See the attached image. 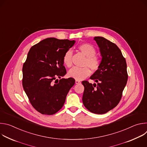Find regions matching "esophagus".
I'll use <instances>...</instances> for the list:
<instances>
[{"instance_id": "esophagus-1", "label": "esophagus", "mask_w": 147, "mask_h": 147, "mask_svg": "<svg viewBox=\"0 0 147 147\" xmlns=\"http://www.w3.org/2000/svg\"><path fill=\"white\" fill-rule=\"evenodd\" d=\"M75 82H76V84H80V83H81V82H80V81H78V80H76V81H75Z\"/></svg>"}]
</instances>
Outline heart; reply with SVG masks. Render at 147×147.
Masks as SVG:
<instances>
[{"instance_id": "heart-1", "label": "heart", "mask_w": 147, "mask_h": 147, "mask_svg": "<svg viewBox=\"0 0 147 147\" xmlns=\"http://www.w3.org/2000/svg\"><path fill=\"white\" fill-rule=\"evenodd\" d=\"M78 48L84 55L87 57L84 62V66H88L93 71L97 70L100 66V61L95 55L96 52L95 47L89 44H82L79 45ZM72 51L69 50L65 53L63 58V63L68 67H71L72 65ZM90 73V70L87 66L82 68L74 67L69 71L68 75L71 78L80 81L89 76Z\"/></svg>"}]
</instances>
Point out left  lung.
<instances>
[{"label":"left lung","instance_id":"1","mask_svg":"<svg viewBox=\"0 0 147 147\" xmlns=\"http://www.w3.org/2000/svg\"><path fill=\"white\" fill-rule=\"evenodd\" d=\"M94 39L102 57L100 66L90 77L97 84L83 81L84 105L91 112L104 114L115 108L120 102L126 85L127 64L118 47L102 36Z\"/></svg>","mask_w":147,"mask_h":147}]
</instances>
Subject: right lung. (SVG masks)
Masks as SVG:
<instances>
[{
    "mask_svg": "<svg viewBox=\"0 0 147 147\" xmlns=\"http://www.w3.org/2000/svg\"><path fill=\"white\" fill-rule=\"evenodd\" d=\"M75 42L48 38L32 46L28 53L23 67V87L32 107L42 114L57 112L74 85L73 78L61 77L66 74L63 58Z\"/></svg>",
    "mask_w": 147,
    "mask_h": 147,
    "instance_id": "obj_1",
    "label": "right lung"
}]
</instances>
